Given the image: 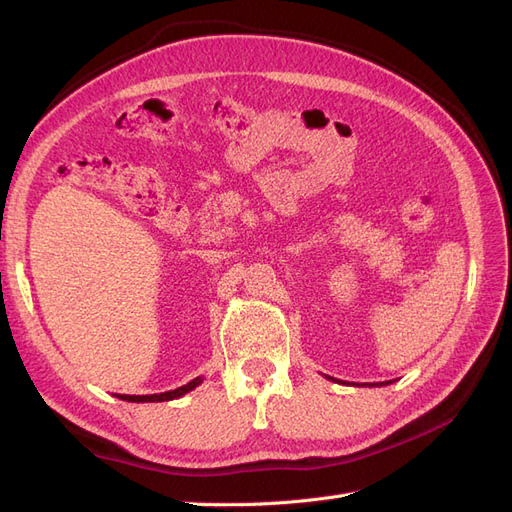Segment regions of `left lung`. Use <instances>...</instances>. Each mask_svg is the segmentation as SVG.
Returning a JSON list of instances; mask_svg holds the SVG:
<instances>
[{"instance_id": "obj_1", "label": "left lung", "mask_w": 512, "mask_h": 512, "mask_svg": "<svg viewBox=\"0 0 512 512\" xmlns=\"http://www.w3.org/2000/svg\"><path fill=\"white\" fill-rule=\"evenodd\" d=\"M393 380H389V382H380V384H369V386H386V384H391Z\"/></svg>"}]
</instances>
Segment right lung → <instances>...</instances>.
Here are the masks:
<instances>
[{
  "label": "right lung",
  "mask_w": 512,
  "mask_h": 512,
  "mask_svg": "<svg viewBox=\"0 0 512 512\" xmlns=\"http://www.w3.org/2000/svg\"><path fill=\"white\" fill-rule=\"evenodd\" d=\"M200 382H203V378L198 376V378L190 380L188 384L179 386V389H175V391L156 393V395H117V397H119V399H123V401H132V404H149V401H170V399H179V397H183L185 393L194 391Z\"/></svg>",
  "instance_id": "add662e5"
}]
</instances>
